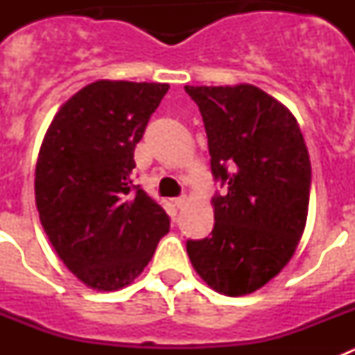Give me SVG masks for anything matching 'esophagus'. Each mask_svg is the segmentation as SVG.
<instances>
[{
  "label": "esophagus",
  "instance_id": "obj_1",
  "mask_svg": "<svg viewBox=\"0 0 355 355\" xmlns=\"http://www.w3.org/2000/svg\"><path fill=\"white\" fill-rule=\"evenodd\" d=\"M187 196H181V197H175L174 199V206L178 209H181V208H184V206H187Z\"/></svg>",
  "mask_w": 355,
  "mask_h": 355
}]
</instances>
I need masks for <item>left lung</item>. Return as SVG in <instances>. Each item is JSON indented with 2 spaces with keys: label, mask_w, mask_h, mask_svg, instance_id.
I'll return each mask as SVG.
<instances>
[{
  "label": "left lung",
  "mask_w": 355,
  "mask_h": 355,
  "mask_svg": "<svg viewBox=\"0 0 355 355\" xmlns=\"http://www.w3.org/2000/svg\"><path fill=\"white\" fill-rule=\"evenodd\" d=\"M208 135L211 236L188 240L197 274L218 293H252L283 270L306 227L311 162L290 110L249 83L184 87Z\"/></svg>",
  "instance_id": "8db88e82"
}]
</instances>
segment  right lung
I'll list each match as a JSON object with an SVG mask.
<instances>
[{
  "label": "right lung",
  "instance_id": "right-lung-1",
  "mask_svg": "<svg viewBox=\"0 0 355 355\" xmlns=\"http://www.w3.org/2000/svg\"><path fill=\"white\" fill-rule=\"evenodd\" d=\"M167 83L99 80L58 110L35 168L40 224L69 270L114 291L139 277L171 218L133 184V153Z\"/></svg>",
  "mask_w": 355,
  "mask_h": 355
}]
</instances>
